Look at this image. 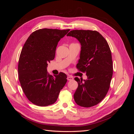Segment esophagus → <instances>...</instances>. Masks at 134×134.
<instances>
[{
	"label": "esophagus",
	"mask_w": 134,
	"mask_h": 134,
	"mask_svg": "<svg viewBox=\"0 0 134 134\" xmlns=\"http://www.w3.org/2000/svg\"><path fill=\"white\" fill-rule=\"evenodd\" d=\"M67 79H68V80H73V79H74V78H72V76H68V78H67Z\"/></svg>",
	"instance_id": "1"
}]
</instances>
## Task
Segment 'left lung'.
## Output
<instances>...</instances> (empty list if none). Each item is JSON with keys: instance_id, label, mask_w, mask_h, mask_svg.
Instances as JSON below:
<instances>
[{"instance_id": "8db88e82", "label": "left lung", "mask_w": 134, "mask_h": 134, "mask_svg": "<svg viewBox=\"0 0 134 134\" xmlns=\"http://www.w3.org/2000/svg\"><path fill=\"white\" fill-rule=\"evenodd\" d=\"M67 36L78 40L81 44L80 59L76 68L86 72L87 79L76 77L78 87L74 94L76 103L81 107H91L99 103L107 94L113 74L110 48L98 32L72 30Z\"/></svg>"}]
</instances>
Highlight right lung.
Listing matches in <instances>:
<instances>
[{
  "label": "right lung",
  "instance_id": "obj_1",
  "mask_svg": "<svg viewBox=\"0 0 134 134\" xmlns=\"http://www.w3.org/2000/svg\"><path fill=\"white\" fill-rule=\"evenodd\" d=\"M69 31L40 29L31 34L24 44L19 59V80L28 99L37 106L54 104L67 82L65 74L52 76L47 67L55 58L59 41Z\"/></svg>",
  "mask_w": 134,
  "mask_h": 134
}]
</instances>
